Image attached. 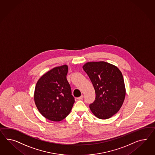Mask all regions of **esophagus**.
<instances>
[{
    "instance_id": "1",
    "label": "esophagus",
    "mask_w": 155,
    "mask_h": 155,
    "mask_svg": "<svg viewBox=\"0 0 155 155\" xmlns=\"http://www.w3.org/2000/svg\"><path fill=\"white\" fill-rule=\"evenodd\" d=\"M84 96L83 95H81L79 97H78L77 99H79V100H81V99H83Z\"/></svg>"
}]
</instances>
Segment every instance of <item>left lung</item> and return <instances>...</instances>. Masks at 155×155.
Masks as SVG:
<instances>
[{"instance_id":"1","label":"left lung","mask_w":155,"mask_h":155,"mask_svg":"<svg viewBox=\"0 0 155 155\" xmlns=\"http://www.w3.org/2000/svg\"><path fill=\"white\" fill-rule=\"evenodd\" d=\"M83 68L95 90V101L89 105L91 110L100 119L110 118L119 111L125 97L121 72L104 61L87 62Z\"/></svg>"}]
</instances>
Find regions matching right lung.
<instances>
[{
	"label": "right lung",
	"instance_id": "right-lung-1",
	"mask_svg": "<svg viewBox=\"0 0 155 155\" xmlns=\"http://www.w3.org/2000/svg\"><path fill=\"white\" fill-rule=\"evenodd\" d=\"M68 72L66 64L53 68L42 76L36 84V106L44 117L51 121L64 120L75 102L66 79Z\"/></svg>",
	"mask_w": 155,
	"mask_h": 155
}]
</instances>
